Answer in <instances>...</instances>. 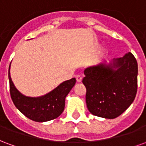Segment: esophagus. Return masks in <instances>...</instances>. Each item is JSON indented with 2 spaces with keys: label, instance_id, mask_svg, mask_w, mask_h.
Here are the masks:
<instances>
[{
  "label": "esophagus",
  "instance_id": "1",
  "mask_svg": "<svg viewBox=\"0 0 146 146\" xmlns=\"http://www.w3.org/2000/svg\"><path fill=\"white\" fill-rule=\"evenodd\" d=\"M76 80L77 82H81V81H82V76H80V75H77V76H76Z\"/></svg>",
  "mask_w": 146,
  "mask_h": 146
}]
</instances>
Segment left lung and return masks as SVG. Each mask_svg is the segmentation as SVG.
Here are the masks:
<instances>
[{
    "label": "left lung",
    "instance_id": "8db88e82",
    "mask_svg": "<svg viewBox=\"0 0 146 146\" xmlns=\"http://www.w3.org/2000/svg\"><path fill=\"white\" fill-rule=\"evenodd\" d=\"M83 84L86 103L95 116L114 119L134 102L138 88V63L128 52L123 57L86 68Z\"/></svg>",
    "mask_w": 146,
    "mask_h": 146
}]
</instances>
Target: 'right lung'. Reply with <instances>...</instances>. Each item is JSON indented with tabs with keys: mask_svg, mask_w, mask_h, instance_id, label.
Returning a JSON list of instances; mask_svg holds the SVG:
<instances>
[{
	"mask_svg": "<svg viewBox=\"0 0 146 146\" xmlns=\"http://www.w3.org/2000/svg\"><path fill=\"white\" fill-rule=\"evenodd\" d=\"M8 70L10 95L15 107L23 115L36 122H46L60 116L65 108L67 95L76 84V79L66 80L48 94L40 97H29L23 95L15 88Z\"/></svg>",
	"mask_w": 146,
	"mask_h": 146,
	"instance_id": "right-lung-1",
	"label": "right lung"
}]
</instances>
